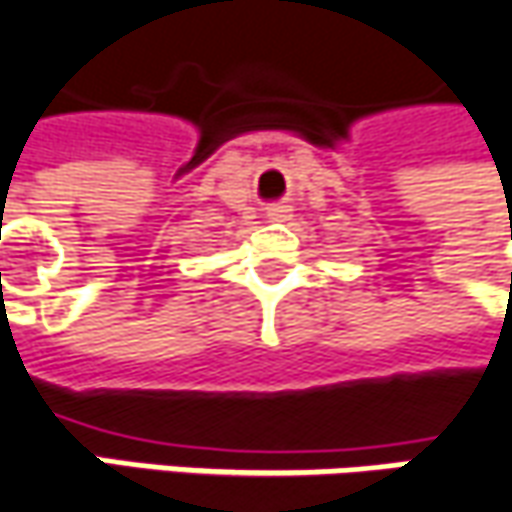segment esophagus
<instances>
[{"label":"esophagus","mask_w":512,"mask_h":512,"mask_svg":"<svg viewBox=\"0 0 512 512\" xmlns=\"http://www.w3.org/2000/svg\"><path fill=\"white\" fill-rule=\"evenodd\" d=\"M283 212H286V209H272V212H269V217H283Z\"/></svg>","instance_id":"obj_1"}]
</instances>
